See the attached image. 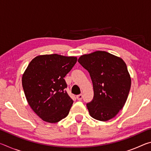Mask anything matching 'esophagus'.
<instances>
[{"instance_id":"obj_1","label":"esophagus","mask_w":151,"mask_h":151,"mask_svg":"<svg viewBox=\"0 0 151 151\" xmlns=\"http://www.w3.org/2000/svg\"><path fill=\"white\" fill-rule=\"evenodd\" d=\"M76 99H77V100L78 101H81L82 99H83V94H78V95L76 96Z\"/></svg>"}]
</instances>
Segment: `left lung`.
Instances as JSON below:
<instances>
[{
    "instance_id": "left-lung-1",
    "label": "left lung",
    "mask_w": 151,
    "mask_h": 151,
    "mask_svg": "<svg viewBox=\"0 0 151 151\" xmlns=\"http://www.w3.org/2000/svg\"><path fill=\"white\" fill-rule=\"evenodd\" d=\"M78 62L93 82L94 97L86 104L90 115L101 121L114 118L124 106L131 88L127 65L122 58L101 50L82 55Z\"/></svg>"
}]
</instances>
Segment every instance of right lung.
<instances>
[{
  "label": "right lung",
  "mask_w": 151,
  "mask_h": 151,
  "mask_svg": "<svg viewBox=\"0 0 151 151\" xmlns=\"http://www.w3.org/2000/svg\"><path fill=\"white\" fill-rule=\"evenodd\" d=\"M77 60L57 54L36 57L22 75V85L28 103L45 122L55 123L69 113L73 101L66 93L64 78Z\"/></svg>",
  "instance_id": "add662e5"
}]
</instances>
